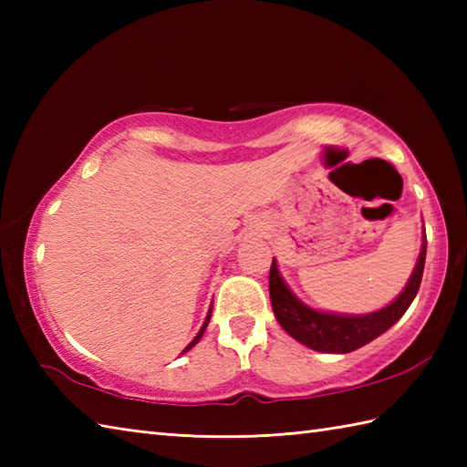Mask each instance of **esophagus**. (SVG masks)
I'll return each instance as SVG.
<instances>
[{
	"mask_svg": "<svg viewBox=\"0 0 467 467\" xmlns=\"http://www.w3.org/2000/svg\"><path fill=\"white\" fill-rule=\"evenodd\" d=\"M251 234H256V228H251Z\"/></svg>",
	"mask_w": 467,
	"mask_h": 467,
	"instance_id": "1",
	"label": "esophagus"
}]
</instances>
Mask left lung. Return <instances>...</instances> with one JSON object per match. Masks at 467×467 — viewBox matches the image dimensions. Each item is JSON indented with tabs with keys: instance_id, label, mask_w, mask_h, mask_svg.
<instances>
[{
	"instance_id": "obj_1",
	"label": "left lung",
	"mask_w": 467,
	"mask_h": 467,
	"mask_svg": "<svg viewBox=\"0 0 467 467\" xmlns=\"http://www.w3.org/2000/svg\"><path fill=\"white\" fill-rule=\"evenodd\" d=\"M425 253H428V239H425V226L421 234V251L418 263L413 266L408 285L383 309L365 315H341L313 309L296 296L291 286L285 283L279 271L276 259H273L271 275H269V293L271 305L276 321L283 329L289 333L295 341L309 347L313 351L321 353H351L369 341L377 339L387 329L398 323L403 313L410 309L415 295L420 291L423 266H425Z\"/></svg>"
}]
</instances>
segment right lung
I'll list each match as a JSON object with an SVG mask.
<instances>
[{
  "label": "right lung",
  "mask_w": 467,
  "mask_h": 467,
  "mask_svg": "<svg viewBox=\"0 0 467 467\" xmlns=\"http://www.w3.org/2000/svg\"><path fill=\"white\" fill-rule=\"evenodd\" d=\"M211 315H213V305H211V309H208V315H206V319H204V323H202V327H201V331H198L196 333V337H194V339L191 341V343H188L186 347H184V351L182 353H186V351H191L192 349V347L198 343V341H201V337L204 335V331H206V327H208V323H211Z\"/></svg>",
  "instance_id": "add662e5"
}]
</instances>
